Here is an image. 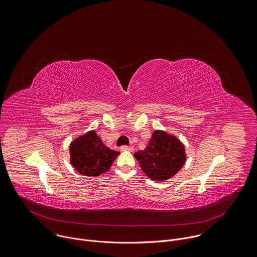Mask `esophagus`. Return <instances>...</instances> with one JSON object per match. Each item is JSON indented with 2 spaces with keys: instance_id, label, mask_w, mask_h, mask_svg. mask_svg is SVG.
I'll use <instances>...</instances> for the list:
<instances>
[{
  "instance_id": "obj_1",
  "label": "esophagus",
  "mask_w": 257,
  "mask_h": 257,
  "mask_svg": "<svg viewBox=\"0 0 257 257\" xmlns=\"http://www.w3.org/2000/svg\"><path fill=\"white\" fill-rule=\"evenodd\" d=\"M120 151H128V152H133L134 148L132 146H121L120 147Z\"/></svg>"
}]
</instances>
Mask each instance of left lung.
<instances>
[{"label": "left lung", "mask_w": 257, "mask_h": 257, "mask_svg": "<svg viewBox=\"0 0 257 257\" xmlns=\"http://www.w3.org/2000/svg\"><path fill=\"white\" fill-rule=\"evenodd\" d=\"M144 173L157 182L174 177L186 161L185 147L175 136L155 131L145 150L135 154Z\"/></svg>", "instance_id": "obj_1"}]
</instances>
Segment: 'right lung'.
I'll return each instance as SVG.
<instances>
[{
    "label": "right lung",
    "instance_id": "add662e5",
    "mask_svg": "<svg viewBox=\"0 0 257 257\" xmlns=\"http://www.w3.org/2000/svg\"><path fill=\"white\" fill-rule=\"evenodd\" d=\"M70 163L81 175L96 177L108 171L119 155L107 148L95 131H90L71 142Z\"/></svg>",
    "mask_w": 257,
    "mask_h": 257
}]
</instances>
